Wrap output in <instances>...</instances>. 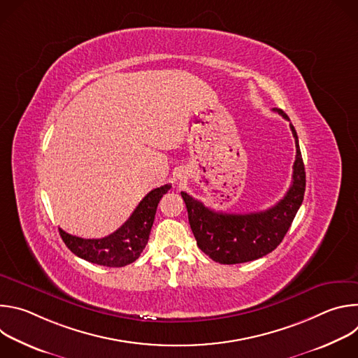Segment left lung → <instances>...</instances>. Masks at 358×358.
I'll return each mask as SVG.
<instances>
[{
	"label": "left lung",
	"instance_id": "obj_1",
	"mask_svg": "<svg viewBox=\"0 0 358 358\" xmlns=\"http://www.w3.org/2000/svg\"><path fill=\"white\" fill-rule=\"evenodd\" d=\"M273 112L289 120L282 109H273ZM290 130L296 143L292 184L273 207L250 214H225L210 210L201 201L181 192L196 245L213 261L222 265L250 262L271 253L283 241L301 206L306 189L304 164L292 123Z\"/></svg>",
	"mask_w": 358,
	"mask_h": 358
}]
</instances>
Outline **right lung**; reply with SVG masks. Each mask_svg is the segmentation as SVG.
Wrapping results in <instances>:
<instances>
[{
	"mask_svg": "<svg viewBox=\"0 0 358 358\" xmlns=\"http://www.w3.org/2000/svg\"><path fill=\"white\" fill-rule=\"evenodd\" d=\"M171 184L150 191L133 211L130 218L113 234L100 239H83L66 234L59 228L65 245L76 257L108 268H122L133 264L147 245L155 222L157 206Z\"/></svg>",
	"mask_w": 358,
	"mask_h": 358,
	"instance_id": "right-lung-1",
	"label": "right lung"
}]
</instances>
